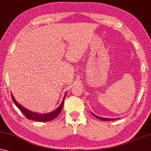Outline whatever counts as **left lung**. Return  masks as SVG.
Wrapping results in <instances>:
<instances>
[{
	"mask_svg": "<svg viewBox=\"0 0 151 151\" xmlns=\"http://www.w3.org/2000/svg\"><path fill=\"white\" fill-rule=\"evenodd\" d=\"M93 116H94L95 118H97V119H101V120H104V121H112V120H115V119H109V118H102V117H99V116H97L96 115L91 113Z\"/></svg>",
	"mask_w": 151,
	"mask_h": 151,
	"instance_id": "1",
	"label": "left lung"
}]
</instances>
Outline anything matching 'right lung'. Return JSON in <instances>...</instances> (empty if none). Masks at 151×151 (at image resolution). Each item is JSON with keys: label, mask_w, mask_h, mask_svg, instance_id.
<instances>
[{"label": "right lung", "mask_w": 151, "mask_h": 151, "mask_svg": "<svg viewBox=\"0 0 151 151\" xmlns=\"http://www.w3.org/2000/svg\"><path fill=\"white\" fill-rule=\"evenodd\" d=\"M66 92L65 93V95H64L63 101H62L61 104L60 105V106L58 107V108L55 109L54 111L50 112V113H47V114H38V113H35V112L31 111L30 110L25 109V107H23L22 106H21V105L16 101L15 98H14V97L13 96V95H12V93H11V97L14 102V104L16 105L17 107L20 109V111L22 112V113L24 114V116H25L27 119H32V120H34V121H38V122H48V121L52 120V119H54L55 118H56V117L58 116V114L60 113L61 110L63 109V107L64 105V101L66 97Z\"/></svg>", "instance_id": "add662e5"}]
</instances>
